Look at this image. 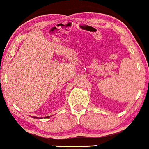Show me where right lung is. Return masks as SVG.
Masks as SVG:
<instances>
[{
    "label": "right lung",
    "mask_w": 149,
    "mask_h": 149,
    "mask_svg": "<svg viewBox=\"0 0 149 149\" xmlns=\"http://www.w3.org/2000/svg\"><path fill=\"white\" fill-rule=\"evenodd\" d=\"M49 116H46V117H45V118H49ZM33 118H36V119H39V118H38V117H36V116H33ZM40 119H42V118H40Z\"/></svg>",
    "instance_id": "right-lung-1"
}]
</instances>
